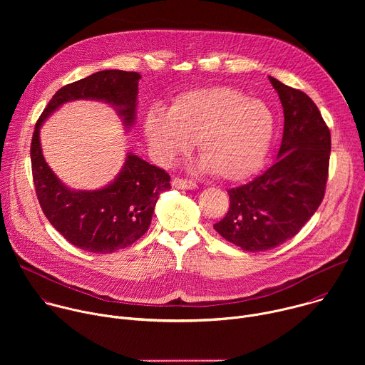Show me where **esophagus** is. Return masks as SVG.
Masks as SVG:
<instances>
[{"label":"esophagus","instance_id":"obj_1","mask_svg":"<svg viewBox=\"0 0 365 365\" xmlns=\"http://www.w3.org/2000/svg\"><path fill=\"white\" fill-rule=\"evenodd\" d=\"M172 186L176 187V189H186V190H192V189H196L197 185L192 180H187V179H182V178H173L172 179Z\"/></svg>","mask_w":365,"mask_h":365}]
</instances>
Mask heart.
Masks as SVG:
<instances>
[{
	"label": "heart",
	"mask_w": 365,
	"mask_h": 365,
	"mask_svg": "<svg viewBox=\"0 0 365 365\" xmlns=\"http://www.w3.org/2000/svg\"><path fill=\"white\" fill-rule=\"evenodd\" d=\"M274 133L276 115L267 103L230 86L180 93L168 113L151 108L144 117V135L162 162H173L197 141L203 166L222 180L259 170Z\"/></svg>",
	"instance_id": "heart-1"
}]
</instances>
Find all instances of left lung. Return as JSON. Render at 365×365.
Instances as JSON below:
<instances>
[{"label":"left lung","mask_w":365,"mask_h":365,"mask_svg":"<svg viewBox=\"0 0 365 365\" xmlns=\"http://www.w3.org/2000/svg\"><path fill=\"white\" fill-rule=\"evenodd\" d=\"M284 114L277 160L262 176L228 190L230 211L214 225L244 251L274 248L294 237L319 207L328 180L331 133L304 92L269 76Z\"/></svg>","instance_id":"obj_1"}]
</instances>
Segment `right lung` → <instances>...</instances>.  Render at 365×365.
I'll return each instance as SVG.
<instances>
[{"label":"right lung","mask_w":365,"mask_h":365,"mask_svg":"<svg viewBox=\"0 0 365 365\" xmlns=\"http://www.w3.org/2000/svg\"><path fill=\"white\" fill-rule=\"evenodd\" d=\"M140 73L101 71L61 88L36 123L30 158L36 195L43 214L72 245L98 254L125 248L150 227L154 206L170 189V176L133 153L117 178L98 190H73L47 166L40 145V127L61 106L76 99H95L113 106L125 128L135 121Z\"/></svg>","instance_id":"obj_1"}]
</instances>
